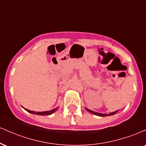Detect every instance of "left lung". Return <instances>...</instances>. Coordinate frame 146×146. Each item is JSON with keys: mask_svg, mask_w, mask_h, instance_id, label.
<instances>
[{"mask_svg": "<svg viewBox=\"0 0 146 146\" xmlns=\"http://www.w3.org/2000/svg\"><path fill=\"white\" fill-rule=\"evenodd\" d=\"M86 110H88V112H90V113L93 114V115H98V116H100V117H106V116H110V115H115V113H117V110H116V111L115 112H113V113H110L109 114H106V113H97V112H94L93 111V110H90L89 109H88V108H86Z\"/></svg>", "mask_w": 146, "mask_h": 146, "instance_id": "8db88e82", "label": "left lung"}]
</instances>
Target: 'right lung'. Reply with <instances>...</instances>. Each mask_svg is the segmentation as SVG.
<instances>
[{"mask_svg": "<svg viewBox=\"0 0 146 146\" xmlns=\"http://www.w3.org/2000/svg\"><path fill=\"white\" fill-rule=\"evenodd\" d=\"M58 108H59L58 107V108H54V109H52L51 110H48V111H44V112H35V111H32V110H29L27 109V108H24V109L31 114H34V115H42V116H44V115H51V114L55 113V112H56V110L58 109Z\"/></svg>", "mask_w": 146, "mask_h": 146, "instance_id": "right-lung-1", "label": "right lung"}]
</instances>
